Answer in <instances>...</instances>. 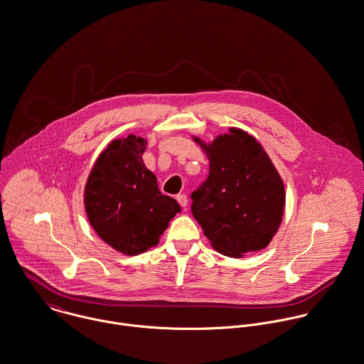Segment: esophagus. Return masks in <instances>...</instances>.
<instances>
[{"mask_svg": "<svg viewBox=\"0 0 364 364\" xmlns=\"http://www.w3.org/2000/svg\"><path fill=\"white\" fill-rule=\"evenodd\" d=\"M176 200H177V202H178L183 208H186L187 203H188V198H187V196H184V194H178Z\"/></svg>", "mask_w": 364, "mask_h": 364, "instance_id": "34e87169", "label": "esophagus"}]
</instances>
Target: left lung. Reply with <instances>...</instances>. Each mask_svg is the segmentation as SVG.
I'll use <instances>...</instances> for the list:
<instances>
[{
    "instance_id": "8db88e82",
    "label": "left lung",
    "mask_w": 364,
    "mask_h": 364,
    "mask_svg": "<svg viewBox=\"0 0 364 364\" xmlns=\"http://www.w3.org/2000/svg\"><path fill=\"white\" fill-rule=\"evenodd\" d=\"M201 145L209 158L208 178L191 194V212L212 247L239 258L265 248L284 209L282 178L259 142L230 128Z\"/></svg>"
}]
</instances>
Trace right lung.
<instances>
[{
  "instance_id": "add662e5",
  "label": "right lung",
  "mask_w": 364,
  "mask_h": 364,
  "mask_svg": "<svg viewBox=\"0 0 364 364\" xmlns=\"http://www.w3.org/2000/svg\"><path fill=\"white\" fill-rule=\"evenodd\" d=\"M145 145L132 134L114 139L97 158L85 187V209L95 232L127 255L155 247L180 210L144 164Z\"/></svg>"
}]
</instances>
